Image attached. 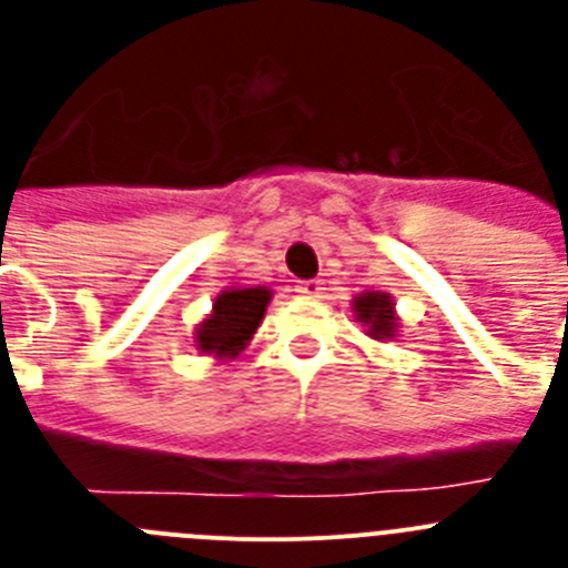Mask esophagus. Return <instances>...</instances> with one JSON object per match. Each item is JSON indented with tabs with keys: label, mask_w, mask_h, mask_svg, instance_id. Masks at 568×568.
<instances>
[{
	"label": "esophagus",
	"mask_w": 568,
	"mask_h": 568,
	"mask_svg": "<svg viewBox=\"0 0 568 568\" xmlns=\"http://www.w3.org/2000/svg\"><path fill=\"white\" fill-rule=\"evenodd\" d=\"M298 293L306 295V298H321V293H324V281L318 278L298 281Z\"/></svg>",
	"instance_id": "obj_1"
}]
</instances>
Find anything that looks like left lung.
I'll return each instance as SVG.
<instances>
[{
    "label": "left lung",
    "mask_w": 568,
    "mask_h": 568,
    "mask_svg": "<svg viewBox=\"0 0 568 568\" xmlns=\"http://www.w3.org/2000/svg\"><path fill=\"white\" fill-rule=\"evenodd\" d=\"M357 312V321L368 326V335L374 341H386V337H394V329H397V318H394V304L386 293H366L357 295L352 301Z\"/></svg>",
    "instance_id": "obj_1"
}]
</instances>
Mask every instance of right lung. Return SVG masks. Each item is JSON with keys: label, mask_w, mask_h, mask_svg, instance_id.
I'll return each instance as SVG.
<instances>
[{"label": "right lung", "mask_w": 568, "mask_h": 568, "mask_svg": "<svg viewBox=\"0 0 568 568\" xmlns=\"http://www.w3.org/2000/svg\"><path fill=\"white\" fill-rule=\"evenodd\" d=\"M270 304L267 287L225 290L213 301V315L196 329V346L207 355L236 357L253 337Z\"/></svg>", "instance_id": "add662e5"}]
</instances>
